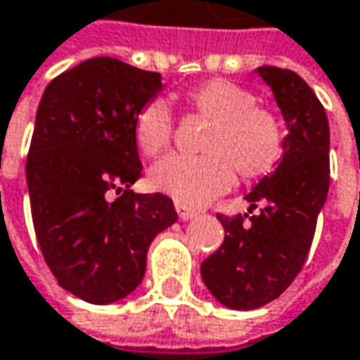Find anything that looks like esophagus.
Wrapping results in <instances>:
<instances>
[{"label":"esophagus","instance_id":"esophagus-1","mask_svg":"<svg viewBox=\"0 0 360 360\" xmlns=\"http://www.w3.org/2000/svg\"><path fill=\"white\" fill-rule=\"evenodd\" d=\"M175 210H177V214H179V218L183 220V222L193 220V218L198 216V212H195V210H191V207H187L185 203H175Z\"/></svg>","mask_w":360,"mask_h":360}]
</instances>
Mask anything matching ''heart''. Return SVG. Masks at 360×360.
Listing matches in <instances>:
<instances>
[{
    "instance_id": "obj_1",
    "label": "heart",
    "mask_w": 360,
    "mask_h": 360,
    "mask_svg": "<svg viewBox=\"0 0 360 360\" xmlns=\"http://www.w3.org/2000/svg\"><path fill=\"white\" fill-rule=\"evenodd\" d=\"M191 108L212 128L203 138L201 157L169 155L150 169L153 187L179 203L201 205L234 183L271 173L283 155V124L271 110L257 105L248 89L212 79L187 91ZM173 112L165 99L148 101L134 122V138L144 155H159L173 140Z\"/></svg>"
}]
</instances>
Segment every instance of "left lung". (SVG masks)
Segmentation results:
<instances>
[{
  "label": "left lung",
  "instance_id": "1",
  "mask_svg": "<svg viewBox=\"0 0 360 360\" xmlns=\"http://www.w3.org/2000/svg\"><path fill=\"white\" fill-rule=\"evenodd\" d=\"M285 120L277 169L244 198L257 216H218L222 246L201 263V279L226 307L255 309L277 300L306 263L330 187V128L324 105L297 73L259 67Z\"/></svg>",
  "mask_w": 360,
  "mask_h": 360
}]
</instances>
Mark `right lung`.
<instances>
[{
	"instance_id": "1",
	"label": "right lung",
	"mask_w": 360,
	"mask_h": 360,
	"mask_svg": "<svg viewBox=\"0 0 360 360\" xmlns=\"http://www.w3.org/2000/svg\"><path fill=\"white\" fill-rule=\"evenodd\" d=\"M160 79L96 56L53 79L38 103L26 160L36 238L58 285L89 304L130 295L150 243L177 222L173 200L130 189L142 175L134 122Z\"/></svg>"
}]
</instances>
